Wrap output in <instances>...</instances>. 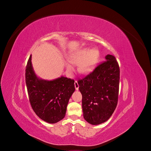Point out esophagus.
Listing matches in <instances>:
<instances>
[{"label": "esophagus", "mask_w": 151, "mask_h": 151, "mask_svg": "<svg viewBox=\"0 0 151 151\" xmlns=\"http://www.w3.org/2000/svg\"><path fill=\"white\" fill-rule=\"evenodd\" d=\"M74 86H75V88H76V90H78V89H79V86L78 83H77V81H75V83H74Z\"/></svg>", "instance_id": "34e87169"}]
</instances>
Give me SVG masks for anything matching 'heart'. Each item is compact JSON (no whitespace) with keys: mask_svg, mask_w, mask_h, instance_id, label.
<instances>
[{"mask_svg":"<svg viewBox=\"0 0 151 151\" xmlns=\"http://www.w3.org/2000/svg\"><path fill=\"white\" fill-rule=\"evenodd\" d=\"M99 57L96 49L85 48L73 53L69 56V62L74 65H78V71L81 74L87 75L92 72L97 64ZM67 70L72 73L74 67L68 62H65Z\"/></svg>","mask_w":151,"mask_h":151,"instance_id":"obj_1","label":"heart"}]
</instances>
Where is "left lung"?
I'll use <instances>...</instances> for the list:
<instances>
[{"label": "left lung", "instance_id": "8db88e82", "mask_svg": "<svg viewBox=\"0 0 151 151\" xmlns=\"http://www.w3.org/2000/svg\"><path fill=\"white\" fill-rule=\"evenodd\" d=\"M105 59L93 72L78 81L84 118L94 125L106 122L118 103L119 65L111 55H107Z\"/></svg>", "mask_w": 151, "mask_h": 151}]
</instances>
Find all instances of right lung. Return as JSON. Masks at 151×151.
<instances>
[{
  "label": "right lung",
  "instance_id": "add662e5",
  "mask_svg": "<svg viewBox=\"0 0 151 151\" xmlns=\"http://www.w3.org/2000/svg\"><path fill=\"white\" fill-rule=\"evenodd\" d=\"M25 75L29 101L36 115L49 123L62 120L69 99L75 91L74 81L63 76L50 81L40 78L32 65L31 55Z\"/></svg>",
  "mask_w": 151,
  "mask_h": 151
}]
</instances>
